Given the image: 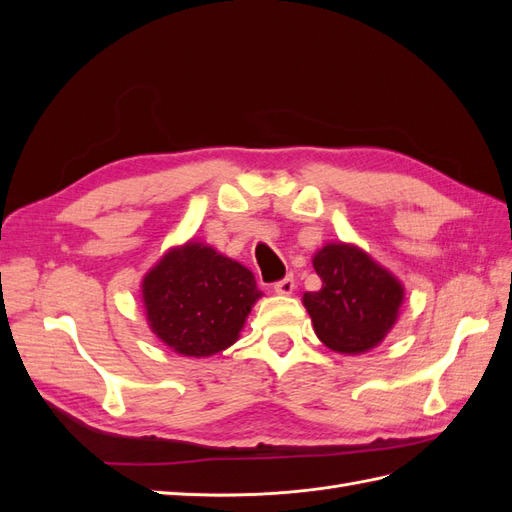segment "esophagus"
I'll list each match as a JSON object with an SVG mask.
<instances>
[{"label": "esophagus", "mask_w": 512, "mask_h": 512, "mask_svg": "<svg viewBox=\"0 0 512 512\" xmlns=\"http://www.w3.org/2000/svg\"><path fill=\"white\" fill-rule=\"evenodd\" d=\"M273 290H275L277 294H292V292H294V277H292V275H286L284 280L273 284Z\"/></svg>", "instance_id": "esophagus-1"}]
</instances>
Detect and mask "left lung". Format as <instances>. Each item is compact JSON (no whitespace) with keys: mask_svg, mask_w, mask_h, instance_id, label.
I'll return each instance as SVG.
<instances>
[{"mask_svg":"<svg viewBox=\"0 0 512 512\" xmlns=\"http://www.w3.org/2000/svg\"><path fill=\"white\" fill-rule=\"evenodd\" d=\"M320 290L303 305L320 342L339 354H363L384 342L404 303V284L354 243H324L312 258Z\"/></svg>","mask_w":512,"mask_h":512,"instance_id":"8db88e82","label":"left lung"}]
</instances>
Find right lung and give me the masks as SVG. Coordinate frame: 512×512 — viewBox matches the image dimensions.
<instances>
[{"label":"right lung","mask_w":512,"mask_h":512,"mask_svg":"<svg viewBox=\"0 0 512 512\" xmlns=\"http://www.w3.org/2000/svg\"><path fill=\"white\" fill-rule=\"evenodd\" d=\"M141 294L149 329L194 359L235 344L262 297L250 269L194 239L170 247L145 273Z\"/></svg>","instance_id":"right-lung-1"}]
</instances>
